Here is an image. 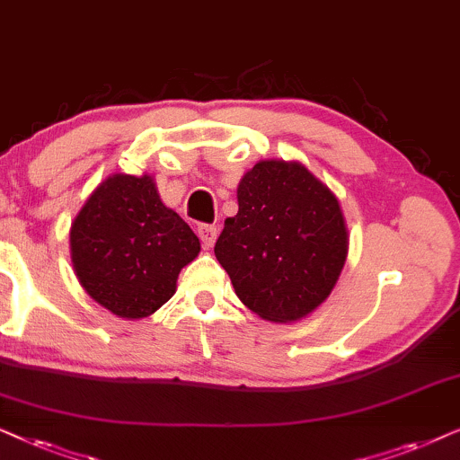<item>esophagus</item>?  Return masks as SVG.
<instances>
[{"label": "esophagus", "mask_w": 460, "mask_h": 460, "mask_svg": "<svg viewBox=\"0 0 460 460\" xmlns=\"http://www.w3.org/2000/svg\"><path fill=\"white\" fill-rule=\"evenodd\" d=\"M198 235H199V240H201V246L212 248L214 242H217L218 231H217V226H212V225H199L198 226Z\"/></svg>", "instance_id": "obj_1"}]
</instances>
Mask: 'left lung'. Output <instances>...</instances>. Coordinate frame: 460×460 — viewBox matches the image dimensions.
I'll return each instance as SVG.
<instances>
[{
	"instance_id": "obj_1",
	"label": "left lung",
	"mask_w": 460,
	"mask_h": 460,
	"mask_svg": "<svg viewBox=\"0 0 460 460\" xmlns=\"http://www.w3.org/2000/svg\"><path fill=\"white\" fill-rule=\"evenodd\" d=\"M237 204L214 254L240 301L273 323L314 314L347 261L349 234L336 195L301 162L262 159L242 176Z\"/></svg>"
}]
</instances>
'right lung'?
I'll return each instance as SVG.
<instances>
[{
  "label": "right lung",
  "mask_w": 460,
  "mask_h": 460,
  "mask_svg": "<svg viewBox=\"0 0 460 460\" xmlns=\"http://www.w3.org/2000/svg\"><path fill=\"white\" fill-rule=\"evenodd\" d=\"M71 262L90 298L124 320H143L176 292L199 254L191 226L159 198L151 174H111L73 220Z\"/></svg>",
  "instance_id": "add662e5"
}]
</instances>
